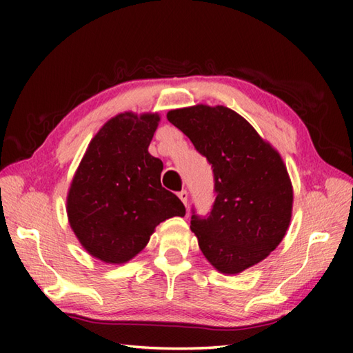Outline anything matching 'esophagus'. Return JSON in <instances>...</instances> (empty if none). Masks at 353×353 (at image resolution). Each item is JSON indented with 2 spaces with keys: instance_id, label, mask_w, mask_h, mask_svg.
I'll return each instance as SVG.
<instances>
[{
  "instance_id": "obj_1",
  "label": "esophagus",
  "mask_w": 353,
  "mask_h": 353,
  "mask_svg": "<svg viewBox=\"0 0 353 353\" xmlns=\"http://www.w3.org/2000/svg\"><path fill=\"white\" fill-rule=\"evenodd\" d=\"M177 196H179V199H181L182 200V203L186 206V205H188V191H181V192H179L177 194Z\"/></svg>"
}]
</instances>
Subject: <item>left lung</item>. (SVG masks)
Instances as JSON below:
<instances>
[{
  "label": "left lung",
  "mask_w": 353,
  "mask_h": 353,
  "mask_svg": "<svg viewBox=\"0 0 353 353\" xmlns=\"http://www.w3.org/2000/svg\"><path fill=\"white\" fill-rule=\"evenodd\" d=\"M167 118L212 165V211L208 219L191 216L201 253L223 274L265 259L292 214V185L279 152L229 108L196 104L170 110Z\"/></svg>",
  "instance_id": "8db88e82"
}]
</instances>
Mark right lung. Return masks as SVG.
Listing matches in <instances>:
<instances>
[{
    "label": "right lung",
    "instance_id": "add662e5",
    "mask_svg": "<svg viewBox=\"0 0 353 353\" xmlns=\"http://www.w3.org/2000/svg\"><path fill=\"white\" fill-rule=\"evenodd\" d=\"M159 114L124 112L89 142L66 197L74 234L91 256L124 264L144 249L159 223L183 216L177 196L162 188L163 163L148 153Z\"/></svg>",
    "mask_w": 353,
    "mask_h": 353
}]
</instances>
